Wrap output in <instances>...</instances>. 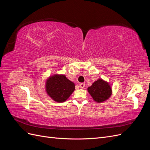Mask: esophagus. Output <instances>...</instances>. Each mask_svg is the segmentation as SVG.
I'll use <instances>...</instances> for the list:
<instances>
[{
  "instance_id": "34e87169",
  "label": "esophagus",
  "mask_w": 150,
  "mask_h": 150,
  "mask_svg": "<svg viewBox=\"0 0 150 150\" xmlns=\"http://www.w3.org/2000/svg\"><path fill=\"white\" fill-rule=\"evenodd\" d=\"M79 87L81 88H84L85 87V84L84 83H80L79 84Z\"/></svg>"
}]
</instances>
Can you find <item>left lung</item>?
<instances>
[{"mask_svg":"<svg viewBox=\"0 0 150 150\" xmlns=\"http://www.w3.org/2000/svg\"><path fill=\"white\" fill-rule=\"evenodd\" d=\"M89 93L97 103H102L110 98L112 94L111 86L106 81L99 79L88 88Z\"/></svg>","mask_w":150,"mask_h":150,"instance_id":"8db88e82","label":"left lung"}]
</instances>
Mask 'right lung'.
Masks as SVG:
<instances>
[{"label":"right lung","instance_id":"obj_1","mask_svg":"<svg viewBox=\"0 0 150 150\" xmlns=\"http://www.w3.org/2000/svg\"><path fill=\"white\" fill-rule=\"evenodd\" d=\"M75 89V84L65 75L55 74L50 76L46 83L47 94L54 101L62 103L66 101Z\"/></svg>","mask_w":150,"mask_h":150}]
</instances>
